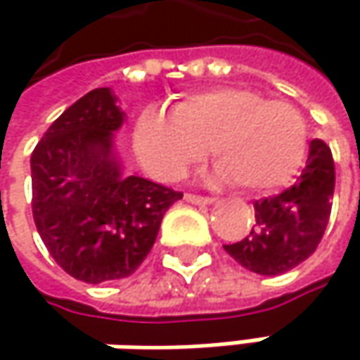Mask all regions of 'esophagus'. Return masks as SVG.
I'll return each instance as SVG.
<instances>
[{
	"label": "esophagus",
	"instance_id": "1",
	"mask_svg": "<svg viewBox=\"0 0 360 360\" xmlns=\"http://www.w3.org/2000/svg\"><path fill=\"white\" fill-rule=\"evenodd\" d=\"M185 200L191 202V204H214V198H208V195H195V193H185Z\"/></svg>",
	"mask_w": 360,
	"mask_h": 360
}]
</instances>
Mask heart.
<instances>
[{
  "instance_id": "b5f03b06",
  "label": "heart",
  "mask_w": 360,
  "mask_h": 360,
  "mask_svg": "<svg viewBox=\"0 0 360 360\" xmlns=\"http://www.w3.org/2000/svg\"><path fill=\"white\" fill-rule=\"evenodd\" d=\"M219 181L264 193L288 185L304 165L307 124L300 110L250 87L185 94L171 106L146 108L133 129V152L158 181L181 179L208 154Z\"/></svg>"
}]
</instances>
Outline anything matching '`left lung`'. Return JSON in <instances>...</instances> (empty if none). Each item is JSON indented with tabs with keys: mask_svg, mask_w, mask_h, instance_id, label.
Listing matches in <instances>:
<instances>
[{
	"mask_svg": "<svg viewBox=\"0 0 360 360\" xmlns=\"http://www.w3.org/2000/svg\"><path fill=\"white\" fill-rule=\"evenodd\" d=\"M335 169L321 139L309 146L298 181L273 198L254 202L256 223L242 242L223 246L242 266L258 275H281L317 250L329 221Z\"/></svg>",
	"mask_w": 360,
	"mask_h": 360,
	"instance_id": "obj_1",
	"label": "left lung"
}]
</instances>
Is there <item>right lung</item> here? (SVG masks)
I'll use <instances>...</instances> for the list:
<instances>
[{
	"label": "right lung",
	"instance_id": "right-lung-1",
	"mask_svg": "<svg viewBox=\"0 0 360 360\" xmlns=\"http://www.w3.org/2000/svg\"><path fill=\"white\" fill-rule=\"evenodd\" d=\"M124 112L110 87L66 108L31 156L33 219L53 260L75 279L129 277L150 254L181 191L127 173L116 150Z\"/></svg>",
	"mask_w": 360,
	"mask_h": 360
}]
</instances>
